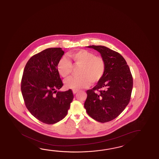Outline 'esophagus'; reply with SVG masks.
Segmentation results:
<instances>
[{"mask_svg": "<svg viewBox=\"0 0 159 159\" xmlns=\"http://www.w3.org/2000/svg\"><path fill=\"white\" fill-rule=\"evenodd\" d=\"M78 91L77 90H73V93L74 94H75V93H78Z\"/></svg>", "mask_w": 159, "mask_h": 159, "instance_id": "obj_1", "label": "esophagus"}]
</instances>
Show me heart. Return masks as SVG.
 Here are the masks:
<instances>
[{
    "label": "heart",
    "instance_id": "heart-1",
    "mask_svg": "<svg viewBox=\"0 0 159 159\" xmlns=\"http://www.w3.org/2000/svg\"><path fill=\"white\" fill-rule=\"evenodd\" d=\"M69 60L65 57L60 59L56 68L59 75L66 78L72 73L73 67H80L78 77L69 78L64 81L65 87L78 90L87 88L99 82L105 75L106 63L103 57L95 56L87 50H80L68 53Z\"/></svg>",
    "mask_w": 159,
    "mask_h": 159
}]
</instances>
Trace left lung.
Wrapping results in <instances>:
<instances>
[{"label":"left lung","mask_w":159,"mask_h":159,"mask_svg":"<svg viewBox=\"0 0 159 159\" xmlns=\"http://www.w3.org/2000/svg\"><path fill=\"white\" fill-rule=\"evenodd\" d=\"M88 47L99 52L106 61V70L97 85L86 91L84 108L97 121H111L121 113L130 102L133 76L126 60L117 52L103 46Z\"/></svg>","instance_id":"1"}]
</instances>
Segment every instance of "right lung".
I'll use <instances>...</instances> for the list:
<instances>
[{
  "instance_id": "right-lung-1",
  "label": "right lung",
  "mask_w": 159,
  "mask_h": 159,
  "mask_svg": "<svg viewBox=\"0 0 159 159\" xmlns=\"http://www.w3.org/2000/svg\"><path fill=\"white\" fill-rule=\"evenodd\" d=\"M64 52L49 48L35 54L26 63L21 90L25 106L32 115L46 124L66 117L73 99L71 89L57 91L63 86L56 66Z\"/></svg>"
}]
</instances>
